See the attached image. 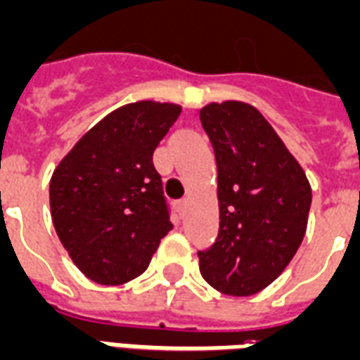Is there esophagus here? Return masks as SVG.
<instances>
[{
  "label": "esophagus",
  "instance_id": "esophagus-1",
  "mask_svg": "<svg viewBox=\"0 0 360 360\" xmlns=\"http://www.w3.org/2000/svg\"><path fill=\"white\" fill-rule=\"evenodd\" d=\"M184 209H186V199H182V201L176 202V210H178V212H180V214H182V212H184Z\"/></svg>",
  "mask_w": 360,
  "mask_h": 360
}]
</instances>
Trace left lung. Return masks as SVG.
<instances>
[{
  "mask_svg": "<svg viewBox=\"0 0 360 360\" xmlns=\"http://www.w3.org/2000/svg\"><path fill=\"white\" fill-rule=\"evenodd\" d=\"M218 167V237L199 250L202 279L228 296L260 292L302 245L311 207L305 172L256 108L209 104L199 112Z\"/></svg>",
  "mask_w": 360,
  "mask_h": 360,
  "instance_id": "obj_1",
  "label": "left lung"
}]
</instances>
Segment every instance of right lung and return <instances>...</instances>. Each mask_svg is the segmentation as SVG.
Returning a JSON list of instances; mask_svg holds the SVG:
<instances>
[{"label":"right lung","instance_id":"add662e5","mask_svg":"<svg viewBox=\"0 0 360 360\" xmlns=\"http://www.w3.org/2000/svg\"><path fill=\"white\" fill-rule=\"evenodd\" d=\"M182 112L134 102L83 134L53 172L51 216L62 247L100 285H123L148 269L172 229L153 150Z\"/></svg>","mask_w":360,"mask_h":360}]
</instances>
